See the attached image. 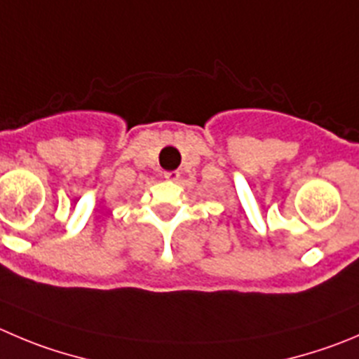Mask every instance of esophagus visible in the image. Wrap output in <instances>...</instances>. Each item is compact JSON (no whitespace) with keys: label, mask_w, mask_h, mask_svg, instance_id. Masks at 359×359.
<instances>
[{"label":"esophagus","mask_w":359,"mask_h":359,"mask_svg":"<svg viewBox=\"0 0 359 359\" xmlns=\"http://www.w3.org/2000/svg\"><path fill=\"white\" fill-rule=\"evenodd\" d=\"M163 176L169 182H177L180 180V170H167V172H163Z\"/></svg>","instance_id":"obj_1"}]
</instances>
